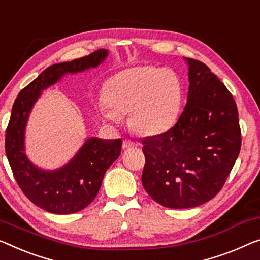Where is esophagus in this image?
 <instances>
[{"instance_id": "1", "label": "esophagus", "mask_w": 260, "mask_h": 260, "mask_svg": "<svg viewBox=\"0 0 260 260\" xmlns=\"http://www.w3.org/2000/svg\"><path fill=\"white\" fill-rule=\"evenodd\" d=\"M134 146H135V143L132 140H129V139H125V140H123V142H122V148L123 149H129Z\"/></svg>"}]
</instances>
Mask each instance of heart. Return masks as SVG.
I'll list each match as a JSON object with an SVG mask.
<instances>
[{
    "label": "heart",
    "instance_id": "heart-1",
    "mask_svg": "<svg viewBox=\"0 0 260 260\" xmlns=\"http://www.w3.org/2000/svg\"><path fill=\"white\" fill-rule=\"evenodd\" d=\"M107 106L100 114L117 123L129 113V125L143 135H158L173 127L179 115L182 87L179 77L169 69L137 67L119 72L105 85Z\"/></svg>",
    "mask_w": 260,
    "mask_h": 260
}]
</instances>
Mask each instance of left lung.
<instances>
[{"label":"left lung","mask_w":260,"mask_h":260,"mask_svg":"<svg viewBox=\"0 0 260 260\" xmlns=\"http://www.w3.org/2000/svg\"><path fill=\"white\" fill-rule=\"evenodd\" d=\"M188 64L187 104L175 126L142 139V185L158 204L199 207L217 195L229 176L242 137L235 99L202 61Z\"/></svg>","instance_id":"left-lung-1"}]
</instances>
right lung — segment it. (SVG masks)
Segmentation results:
<instances>
[{"mask_svg": "<svg viewBox=\"0 0 260 260\" xmlns=\"http://www.w3.org/2000/svg\"><path fill=\"white\" fill-rule=\"evenodd\" d=\"M105 49L91 55L53 64L18 93L6 132V154L18 187L28 199L52 214L78 212L95 199L106 170L121 153V139H87L71 161L56 170L38 168L25 154L24 135L31 108L46 87L67 73H78L102 64Z\"/></svg>", "mask_w": 260, "mask_h": 260, "instance_id": "obj_1", "label": "right lung"}]
</instances>
